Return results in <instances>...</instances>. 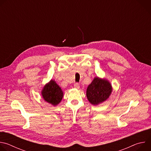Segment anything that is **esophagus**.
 Wrapping results in <instances>:
<instances>
[{
	"label": "esophagus",
	"instance_id": "esophagus-1",
	"mask_svg": "<svg viewBox=\"0 0 151 151\" xmlns=\"http://www.w3.org/2000/svg\"><path fill=\"white\" fill-rule=\"evenodd\" d=\"M74 87L77 88V89H79V84L78 83V82H76L74 83Z\"/></svg>",
	"mask_w": 151,
	"mask_h": 151
}]
</instances>
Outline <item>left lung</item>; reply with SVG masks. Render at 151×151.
I'll return each mask as SVG.
<instances>
[{
	"instance_id": "1",
	"label": "left lung",
	"mask_w": 151,
	"mask_h": 151,
	"mask_svg": "<svg viewBox=\"0 0 151 151\" xmlns=\"http://www.w3.org/2000/svg\"><path fill=\"white\" fill-rule=\"evenodd\" d=\"M112 90V86L108 81L96 77L88 85L87 97L92 104L97 105L109 98Z\"/></svg>"
}]
</instances>
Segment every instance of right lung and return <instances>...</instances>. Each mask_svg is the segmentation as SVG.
<instances>
[{
  "label": "right lung",
  "instance_id": "1",
  "mask_svg": "<svg viewBox=\"0 0 151 151\" xmlns=\"http://www.w3.org/2000/svg\"><path fill=\"white\" fill-rule=\"evenodd\" d=\"M42 95L46 101L55 106L61 101L63 96V93L56 82L51 80L44 87L42 92Z\"/></svg>",
  "mask_w": 151,
  "mask_h": 151
}]
</instances>
